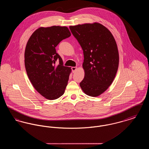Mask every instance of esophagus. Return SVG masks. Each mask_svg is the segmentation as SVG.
<instances>
[{
	"label": "esophagus",
	"mask_w": 149,
	"mask_h": 149,
	"mask_svg": "<svg viewBox=\"0 0 149 149\" xmlns=\"http://www.w3.org/2000/svg\"><path fill=\"white\" fill-rule=\"evenodd\" d=\"M77 67H72V68H71V70H72V72H75V71L77 70Z\"/></svg>",
	"instance_id": "obj_1"
}]
</instances>
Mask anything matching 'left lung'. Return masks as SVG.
<instances>
[{"label":"left lung","instance_id":"left-lung-1","mask_svg":"<svg viewBox=\"0 0 149 149\" xmlns=\"http://www.w3.org/2000/svg\"><path fill=\"white\" fill-rule=\"evenodd\" d=\"M84 54V78L80 86L85 94L96 97L112 84L117 72L119 54L113 36L98 22L69 27Z\"/></svg>","mask_w":149,"mask_h":149}]
</instances>
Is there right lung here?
<instances>
[{"label": "right lung", "mask_w": 149, "mask_h": 149, "mask_svg": "<svg viewBox=\"0 0 149 149\" xmlns=\"http://www.w3.org/2000/svg\"><path fill=\"white\" fill-rule=\"evenodd\" d=\"M71 36L66 26L40 27L32 34L24 51V65L36 90L46 99L54 100L64 94L71 68L64 66L55 47ZM57 60L58 66H55Z\"/></svg>", "instance_id": "right-lung-1"}]
</instances>
